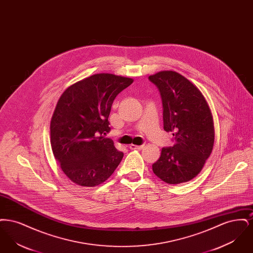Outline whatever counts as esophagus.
Segmentation results:
<instances>
[{"label": "esophagus", "mask_w": 253, "mask_h": 253, "mask_svg": "<svg viewBox=\"0 0 253 253\" xmlns=\"http://www.w3.org/2000/svg\"><path fill=\"white\" fill-rule=\"evenodd\" d=\"M144 148V145H134L131 144L130 145V149H132V150H142Z\"/></svg>", "instance_id": "34e87169"}]
</instances>
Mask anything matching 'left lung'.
Segmentation results:
<instances>
[{
  "label": "left lung",
  "instance_id": "left-lung-1",
  "mask_svg": "<svg viewBox=\"0 0 253 253\" xmlns=\"http://www.w3.org/2000/svg\"><path fill=\"white\" fill-rule=\"evenodd\" d=\"M160 91L163 125L172 132L174 144L162 148L153 164L154 173L168 184L194 178L204 167L214 144V124L201 91L175 71H160L149 77Z\"/></svg>",
  "mask_w": 253,
  "mask_h": 253
}]
</instances>
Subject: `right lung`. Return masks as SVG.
Listing matches in <instances>:
<instances>
[{
	"mask_svg": "<svg viewBox=\"0 0 253 253\" xmlns=\"http://www.w3.org/2000/svg\"><path fill=\"white\" fill-rule=\"evenodd\" d=\"M133 80L114 74L90 76L70 85L60 96L50 121L53 155L64 174L77 185L96 187L120 165L123 153L108 132L112 104Z\"/></svg>",
	"mask_w": 253,
	"mask_h": 253,
	"instance_id": "add662e5",
	"label": "right lung"
}]
</instances>
